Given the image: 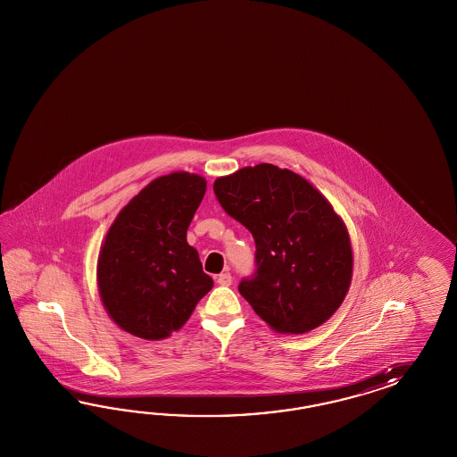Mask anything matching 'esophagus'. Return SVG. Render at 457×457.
Listing matches in <instances>:
<instances>
[{
    "instance_id": "34e87169",
    "label": "esophagus",
    "mask_w": 457,
    "mask_h": 457,
    "mask_svg": "<svg viewBox=\"0 0 457 457\" xmlns=\"http://www.w3.org/2000/svg\"><path fill=\"white\" fill-rule=\"evenodd\" d=\"M231 283H233L231 273H221V275L218 277V285H221V287H229Z\"/></svg>"
}]
</instances>
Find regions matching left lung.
I'll list each match as a JSON object with an SVG mask.
<instances>
[{"label":"left lung","instance_id":"obj_1","mask_svg":"<svg viewBox=\"0 0 457 457\" xmlns=\"http://www.w3.org/2000/svg\"><path fill=\"white\" fill-rule=\"evenodd\" d=\"M222 209L256 243V271L237 290L275 332L325 323L352 281V245L342 218L302 176L273 164L214 180Z\"/></svg>","mask_w":457,"mask_h":457}]
</instances>
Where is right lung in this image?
<instances>
[{"instance_id": "right-lung-1", "label": "right lung", "mask_w": 457, "mask_h": 457, "mask_svg": "<svg viewBox=\"0 0 457 457\" xmlns=\"http://www.w3.org/2000/svg\"><path fill=\"white\" fill-rule=\"evenodd\" d=\"M204 193V178L167 174L132 197L112 224L98 254V293L125 332L167 338L212 288V278L186 239Z\"/></svg>"}]
</instances>
